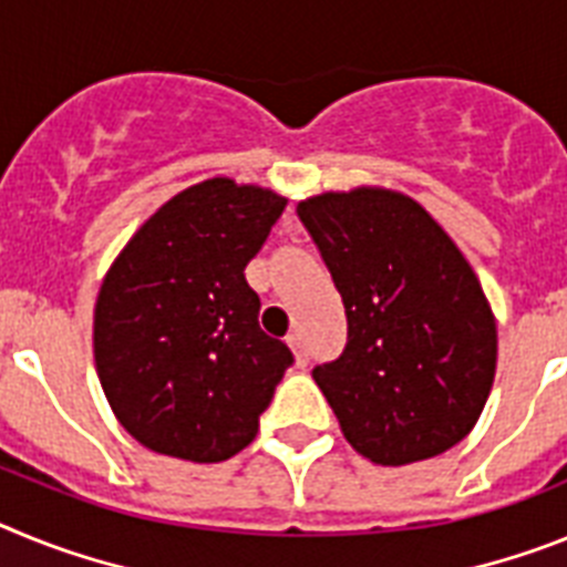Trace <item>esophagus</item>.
<instances>
[{"instance_id":"1","label":"esophagus","mask_w":567,"mask_h":567,"mask_svg":"<svg viewBox=\"0 0 567 567\" xmlns=\"http://www.w3.org/2000/svg\"><path fill=\"white\" fill-rule=\"evenodd\" d=\"M288 344L293 348V357H297V365H308V344H305V337L302 333H290L288 337Z\"/></svg>"}]
</instances>
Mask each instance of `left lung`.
Returning <instances> with one entry per match:
<instances>
[{"label":"left lung","instance_id":"8db88e82","mask_svg":"<svg viewBox=\"0 0 567 567\" xmlns=\"http://www.w3.org/2000/svg\"><path fill=\"white\" fill-rule=\"evenodd\" d=\"M297 216L348 317L342 353L313 368L344 440L377 465L465 440L494 385L496 322L451 236L382 188L311 196Z\"/></svg>","mask_w":567,"mask_h":567}]
</instances>
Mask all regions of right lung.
I'll list each match as a JSON object with an SVG mask.
<instances>
[{"instance_id":"right-lung-1","label":"right lung","mask_w":567,"mask_h":567,"mask_svg":"<svg viewBox=\"0 0 567 567\" xmlns=\"http://www.w3.org/2000/svg\"><path fill=\"white\" fill-rule=\"evenodd\" d=\"M288 199L216 176L165 202L102 282L93 357L102 391L134 440L190 462H223L254 442L293 365L259 328L245 268Z\"/></svg>"}]
</instances>
